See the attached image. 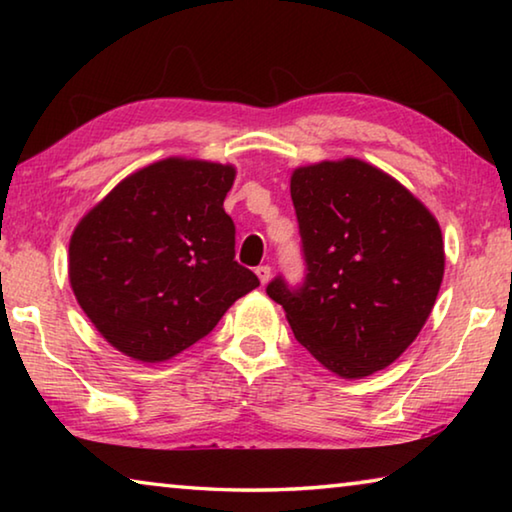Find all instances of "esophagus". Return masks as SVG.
Returning a JSON list of instances; mask_svg holds the SVG:
<instances>
[{"mask_svg": "<svg viewBox=\"0 0 512 512\" xmlns=\"http://www.w3.org/2000/svg\"><path fill=\"white\" fill-rule=\"evenodd\" d=\"M255 273H257L259 282H262V284H266L268 280H271V266H268V264L257 266V268H255Z\"/></svg>", "mask_w": 512, "mask_h": 512, "instance_id": "1", "label": "esophagus"}]
</instances>
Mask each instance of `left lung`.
Listing matches in <instances>:
<instances>
[{
	"label": "left lung",
	"instance_id": "obj_1",
	"mask_svg": "<svg viewBox=\"0 0 512 512\" xmlns=\"http://www.w3.org/2000/svg\"><path fill=\"white\" fill-rule=\"evenodd\" d=\"M291 201L305 280L291 287L277 275L266 293L327 370L361 379L391 366L443 282L438 221L409 189L354 158L293 171Z\"/></svg>",
	"mask_w": 512,
	"mask_h": 512
}]
</instances>
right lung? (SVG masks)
Returning <instances> with one entry per match:
<instances>
[{
  "mask_svg": "<svg viewBox=\"0 0 512 512\" xmlns=\"http://www.w3.org/2000/svg\"><path fill=\"white\" fill-rule=\"evenodd\" d=\"M232 183L230 164L169 158L121 180L76 225L69 282L112 348L146 363L176 357L259 287L235 259L223 210Z\"/></svg>",
  "mask_w": 512,
  "mask_h": 512,
  "instance_id": "add662e5",
  "label": "right lung"
}]
</instances>
